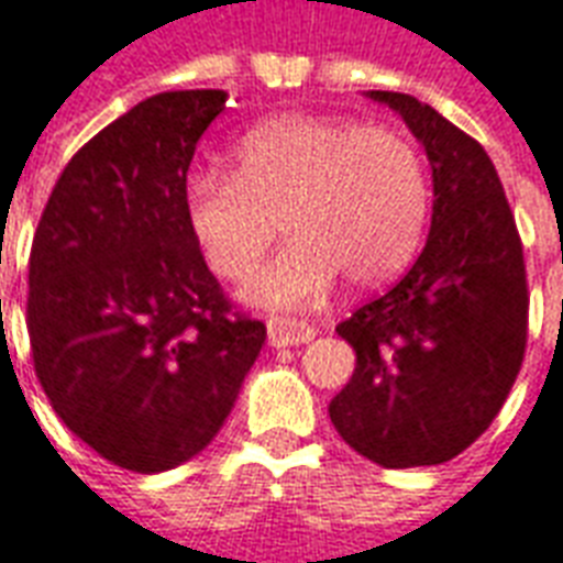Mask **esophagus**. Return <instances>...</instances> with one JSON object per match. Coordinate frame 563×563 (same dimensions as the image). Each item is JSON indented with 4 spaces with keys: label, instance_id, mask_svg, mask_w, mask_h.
I'll use <instances>...</instances> for the list:
<instances>
[{
    "label": "esophagus",
    "instance_id": "obj_1",
    "mask_svg": "<svg viewBox=\"0 0 563 563\" xmlns=\"http://www.w3.org/2000/svg\"><path fill=\"white\" fill-rule=\"evenodd\" d=\"M317 338L313 325L307 322H298V319L289 317H271L268 319V343L271 346H298V343H307Z\"/></svg>",
    "mask_w": 563,
    "mask_h": 563
}]
</instances>
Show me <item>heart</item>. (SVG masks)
<instances>
[{"label": "heart", "mask_w": 563, "mask_h": 563, "mask_svg": "<svg viewBox=\"0 0 563 563\" xmlns=\"http://www.w3.org/2000/svg\"><path fill=\"white\" fill-rule=\"evenodd\" d=\"M232 159V174H189L184 210L222 280H244L256 268L280 217L289 241L244 286L250 305H313L341 274L362 289L379 286L407 268L422 241L431 186L422 153L401 129L286 114L244 132Z\"/></svg>", "instance_id": "b5f03b06"}]
</instances>
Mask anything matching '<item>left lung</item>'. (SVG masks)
I'll list each match as a JSON object with an SVG mask.
<instances>
[{
    "label": "left lung",
    "instance_id": "obj_1",
    "mask_svg": "<svg viewBox=\"0 0 563 563\" xmlns=\"http://www.w3.org/2000/svg\"><path fill=\"white\" fill-rule=\"evenodd\" d=\"M367 96L428 153L434 213L413 268L338 325L355 371L329 416L358 455L401 471L455 459L500 413L528 343V280L483 144L407 92Z\"/></svg>",
    "mask_w": 563,
    "mask_h": 563
}]
</instances>
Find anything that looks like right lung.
<instances>
[{"instance_id": "1", "label": "right lung", "mask_w": 563, "mask_h": 563, "mask_svg": "<svg viewBox=\"0 0 563 563\" xmlns=\"http://www.w3.org/2000/svg\"><path fill=\"white\" fill-rule=\"evenodd\" d=\"M225 99L159 92L92 135L32 241L35 377L68 431L126 471H172L208 446L265 343L186 225V172Z\"/></svg>"}]
</instances>
